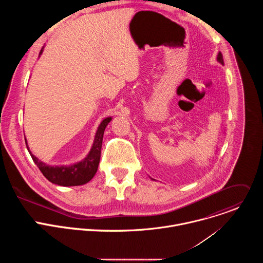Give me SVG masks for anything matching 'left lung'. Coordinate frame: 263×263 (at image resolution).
I'll return each instance as SVG.
<instances>
[{
    "mask_svg": "<svg viewBox=\"0 0 263 263\" xmlns=\"http://www.w3.org/2000/svg\"><path fill=\"white\" fill-rule=\"evenodd\" d=\"M216 59H217V61H218L220 64H223V59H222V55H221V53H220V52L218 53V55H217Z\"/></svg>",
    "mask_w": 263,
    "mask_h": 263,
    "instance_id": "left-lung-1",
    "label": "left lung"
}]
</instances>
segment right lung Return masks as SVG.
Masks as SVG:
<instances>
[{
  "label": "right lung",
  "instance_id": "1",
  "mask_svg": "<svg viewBox=\"0 0 263 263\" xmlns=\"http://www.w3.org/2000/svg\"><path fill=\"white\" fill-rule=\"evenodd\" d=\"M43 51H44V47L40 52V56L43 54ZM111 120H112L111 118H106L102 121V123L100 124L97 130L95 140L88 155L82 161L74 164L52 166V165L46 164L45 162L41 161L39 158L35 157L30 152L27 140H26L27 148L35 164L39 166L43 175L50 182L60 186H78V185L86 184L93 178V176L98 171L100 157H101V148H102L104 131Z\"/></svg>",
  "mask_w": 263,
  "mask_h": 263
}]
</instances>
